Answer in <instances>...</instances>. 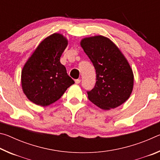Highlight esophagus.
<instances>
[{"label":"esophagus","instance_id":"obj_1","mask_svg":"<svg viewBox=\"0 0 160 160\" xmlns=\"http://www.w3.org/2000/svg\"><path fill=\"white\" fill-rule=\"evenodd\" d=\"M80 81H81L80 79H77V80H75V83H76V84H79L80 82Z\"/></svg>","mask_w":160,"mask_h":160}]
</instances>
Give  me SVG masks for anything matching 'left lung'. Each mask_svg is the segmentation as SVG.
Here are the masks:
<instances>
[{"label":"left lung","mask_w":160,"mask_h":160,"mask_svg":"<svg viewBox=\"0 0 160 160\" xmlns=\"http://www.w3.org/2000/svg\"><path fill=\"white\" fill-rule=\"evenodd\" d=\"M80 46L96 70V84L88 92L89 99L104 110L123 104L132 93L134 76L121 50L102 35L84 38Z\"/></svg>","instance_id":"left-lung-1"}]
</instances>
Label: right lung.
I'll use <instances>...</instances> for the list:
<instances>
[{"label": "right lung", "mask_w": 160, "mask_h": 160, "mask_svg": "<svg viewBox=\"0 0 160 160\" xmlns=\"http://www.w3.org/2000/svg\"><path fill=\"white\" fill-rule=\"evenodd\" d=\"M68 41L54 33L43 40L28 58L21 73L23 92L34 104L47 107L57 101L74 80L60 62Z\"/></svg>", "instance_id": "add662e5"}]
</instances>
